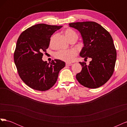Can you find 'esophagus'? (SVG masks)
Returning <instances> with one entry per match:
<instances>
[{"instance_id": "obj_1", "label": "esophagus", "mask_w": 127, "mask_h": 127, "mask_svg": "<svg viewBox=\"0 0 127 127\" xmlns=\"http://www.w3.org/2000/svg\"><path fill=\"white\" fill-rule=\"evenodd\" d=\"M72 64H71V63H67L66 64V65L67 66H71Z\"/></svg>"}]
</instances>
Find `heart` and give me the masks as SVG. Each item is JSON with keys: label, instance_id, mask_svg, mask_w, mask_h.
Instances as JSON below:
<instances>
[{"label": "heart", "instance_id": "1", "mask_svg": "<svg viewBox=\"0 0 127 127\" xmlns=\"http://www.w3.org/2000/svg\"><path fill=\"white\" fill-rule=\"evenodd\" d=\"M64 35L67 38V39L69 41L74 38H78V35L75 31L70 29H67L64 31ZM53 36L51 37L50 43L52 44ZM77 54V52L74 49L68 50H61L55 53V57L57 58L63 60L66 62H71L74 60Z\"/></svg>", "mask_w": 127, "mask_h": 127}]
</instances>
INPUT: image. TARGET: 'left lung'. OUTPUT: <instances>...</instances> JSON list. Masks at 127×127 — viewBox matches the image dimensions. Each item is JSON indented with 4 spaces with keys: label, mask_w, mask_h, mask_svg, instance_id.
<instances>
[{
    "label": "left lung",
    "mask_w": 127,
    "mask_h": 127,
    "mask_svg": "<svg viewBox=\"0 0 127 127\" xmlns=\"http://www.w3.org/2000/svg\"><path fill=\"white\" fill-rule=\"evenodd\" d=\"M69 25L77 30L82 37L84 47L79 56L92 59L88 66L85 63L79 62L83 68L76 75V79L87 88H96L103 85L112 76L117 59L112 36L94 22L71 23Z\"/></svg>",
    "instance_id": "1"
}]
</instances>
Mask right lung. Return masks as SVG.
Wrapping results in <instances>:
<instances>
[{
    "label": "right lung",
    "mask_w": 127,
    "mask_h": 127,
    "mask_svg": "<svg viewBox=\"0 0 127 127\" xmlns=\"http://www.w3.org/2000/svg\"><path fill=\"white\" fill-rule=\"evenodd\" d=\"M63 26L38 24L23 32L17 41L14 59L19 76L32 89L45 91L56 83L59 72L65 66L64 61L52 60L50 64L42 60L50 37Z\"/></svg>",
    "instance_id": "add662e5"
}]
</instances>
